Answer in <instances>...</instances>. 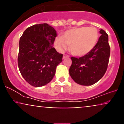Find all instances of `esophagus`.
<instances>
[{
    "label": "esophagus",
    "instance_id": "1",
    "mask_svg": "<svg viewBox=\"0 0 124 124\" xmlns=\"http://www.w3.org/2000/svg\"><path fill=\"white\" fill-rule=\"evenodd\" d=\"M66 58H69V56L68 55H66V54H64L63 56V59H65Z\"/></svg>",
    "mask_w": 124,
    "mask_h": 124
}]
</instances>
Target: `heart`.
Returning <instances> with one entry per match:
<instances>
[{
  "mask_svg": "<svg viewBox=\"0 0 124 124\" xmlns=\"http://www.w3.org/2000/svg\"><path fill=\"white\" fill-rule=\"evenodd\" d=\"M99 37V31L95 27H81L65 31L62 37L55 39L56 49L63 52L69 45V51L72 55L83 56L93 49Z\"/></svg>",
  "mask_w": 124,
  "mask_h": 124,
  "instance_id": "1",
  "label": "heart"
}]
</instances>
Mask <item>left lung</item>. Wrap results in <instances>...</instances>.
<instances>
[{"label": "left lung", "mask_w": 124, "mask_h": 124, "mask_svg": "<svg viewBox=\"0 0 124 124\" xmlns=\"http://www.w3.org/2000/svg\"><path fill=\"white\" fill-rule=\"evenodd\" d=\"M97 43L89 54L82 57H71L72 65L69 74L76 83L90 86L97 82L104 75L108 65L110 46L108 36L103 30Z\"/></svg>", "instance_id": "left-lung-1"}]
</instances>
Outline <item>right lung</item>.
<instances>
[{
  "label": "right lung",
  "mask_w": 124,
  "mask_h": 124,
  "mask_svg": "<svg viewBox=\"0 0 124 124\" xmlns=\"http://www.w3.org/2000/svg\"><path fill=\"white\" fill-rule=\"evenodd\" d=\"M55 30L46 23L35 24L24 31L19 42L18 66L27 82L41 87L51 82L63 55L53 47Z\"/></svg>",
  "instance_id": "right-lung-1"
}]
</instances>
